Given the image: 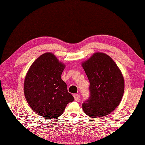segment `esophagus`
Returning <instances> with one entry per match:
<instances>
[{
  "instance_id": "obj_1",
  "label": "esophagus",
  "mask_w": 145,
  "mask_h": 145,
  "mask_svg": "<svg viewBox=\"0 0 145 145\" xmlns=\"http://www.w3.org/2000/svg\"><path fill=\"white\" fill-rule=\"evenodd\" d=\"M73 96H74V99H75V100H76V101L79 100V99H80V95H79L77 94H74Z\"/></svg>"
}]
</instances>
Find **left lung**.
I'll return each mask as SVG.
<instances>
[{"label":"left lung","mask_w":145,"mask_h":145,"mask_svg":"<svg viewBox=\"0 0 145 145\" xmlns=\"http://www.w3.org/2000/svg\"><path fill=\"white\" fill-rule=\"evenodd\" d=\"M89 82V96L82 104L86 114L93 118L107 116L119 105L124 93V78L108 55L97 52L82 63Z\"/></svg>","instance_id":"8db88e82"}]
</instances>
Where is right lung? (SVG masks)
Segmentation results:
<instances>
[{"instance_id":"right-lung-1","label":"right lung","mask_w":145,"mask_h":145,"mask_svg":"<svg viewBox=\"0 0 145 145\" xmlns=\"http://www.w3.org/2000/svg\"><path fill=\"white\" fill-rule=\"evenodd\" d=\"M65 66L50 52L37 58L31 66L24 82L26 100L37 114L57 118L67 104L74 100L61 78Z\"/></svg>"}]
</instances>
